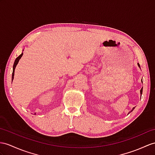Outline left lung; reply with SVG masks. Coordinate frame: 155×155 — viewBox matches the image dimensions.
I'll use <instances>...</instances> for the list:
<instances>
[{"label":"left lung","instance_id":"left-lung-1","mask_svg":"<svg viewBox=\"0 0 155 155\" xmlns=\"http://www.w3.org/2000/svg\"><path fill=\"white\" fill-rule=\"evenodd\" d=\"M138 64V66L139 67V68H140V66H139V64ZM141 81H142V80H141ZM142 93H143V87L141 88V91H140V93H141V94H142ZM134 108H135V107L134 108H132V110L130 112H132V111H133L134 110ZM129 112V113H130Z\"/></svg>","mask_w":155,"mask_h":155}]
</instances>
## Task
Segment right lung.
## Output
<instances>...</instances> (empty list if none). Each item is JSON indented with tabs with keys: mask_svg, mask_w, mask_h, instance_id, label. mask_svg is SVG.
<instances>
[{
	"mask_svg": "<svg viewBox=\"0 0 155 155\" xmlns=\"http://www.w3.org/2000/svg\"><path fill=\"white\" fill-rule=\"evenodd\" d=\"M22 55H23V53H21L20 56H18V57L16 58V60H15L14 61V65H13V72H12V81L14 80V71H15V68H16V67L18 64V63L19 62V60H20V59L21 58Z\"/></svg>",
	"mask_w": 155,
	"mask_h": 155,
	"instance_id": "obj_1",
	"label": "right lung"
}]
</instances>
